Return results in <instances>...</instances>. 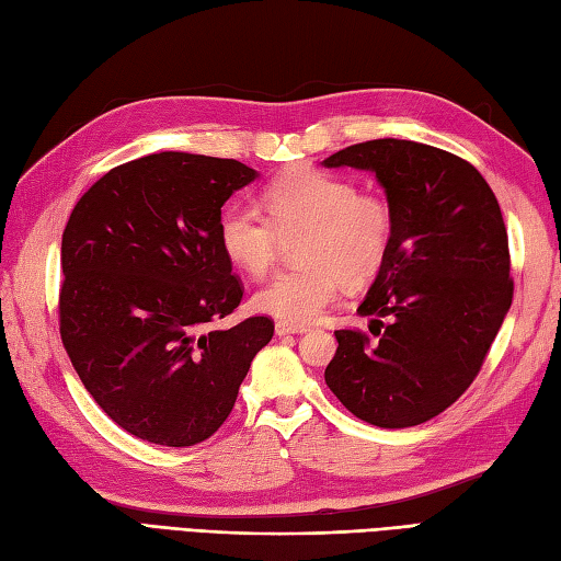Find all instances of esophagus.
<instances>
[{"label":"esophagus","mask_w":561,"mask_h":561,"mask_svg":"<svg viewBox=\"0 0 561 561\" xmlns=\"http://www.w3.org/2000/svg\"><path fill=\"white\" fill-rule=\"evenodd\" d=\"M276 333H278V335H300V333H307V327H297V323L278 321V323H276Z\"/></svg>","instance_id":"esophagus-1"}]
</instances>
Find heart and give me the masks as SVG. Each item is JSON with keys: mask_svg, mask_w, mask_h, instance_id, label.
Wrapping results in <instances>:
<instances>
[{"mask_svg": "<svg viewBox=\"0 0 561 561\" xmlns=\"http://www.w3.org/2000/svg\"><path fill=\"white\" fill-rule=\"evenodd\" d=\"M264 210L232 204L220 214L218 242L234 266L259 276L278 252V234L302 230L297 261L302 266L271 276L252 295L256 312L278 321L312 323L343 288L365 285L389 261L396 232L393 208L379 194L317 168H293L264 190Z\"/></svg>", "mask_w": 561, "mask_h": 561, "instance_id": "obj_1", "label": "heart"}]
</instances>
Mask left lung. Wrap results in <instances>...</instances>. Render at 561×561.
Wrapping results in <instances>:
<instances>
[{
	"label": "left lung",
	"mask_w": 561,
	"mask_h": 561,
	"mask_svg": "<svg viewBox=\"0 0 561 561\" xmlns=\"http://www.w3.org/2000/svg\"><path fill=\"white\" fill-rule=\"evenodd\" d=\"M323 168L371 172L396 218L389 261L357 307L375 339L335 331L323 379L369 425H422L478 377L512 307L500 204L463 158L417 141L355 144Z\"/></svg>",
	"instance_id": "left-lung-1"
}]
</instances>
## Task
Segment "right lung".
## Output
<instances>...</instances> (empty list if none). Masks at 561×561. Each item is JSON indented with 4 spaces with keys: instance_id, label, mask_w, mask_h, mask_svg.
<instances>
[{
    "instance_id": "obj_1",
    "label": "right lung",
    "mask_w": 561,
    "mask_h": 561,
    "mask_svg": "<svg viewBox=\"0 0 561 561\" xmlns=\"http://www.w3.org/2000/svg\"><path fill=\"white\" fill-rule=\"evenodd\" d=\"M259 172L180 151L112 168L61 234L59 333L93 401L160 446L208 439L238 401L268 317L232 314L242 283L218 242L220 208Z\"/></svg>"
}]
</instances>
